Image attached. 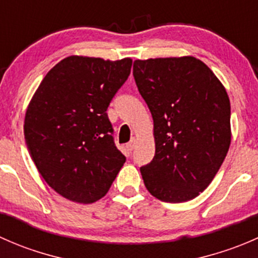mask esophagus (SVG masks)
<instances>
[{"label": "esophagus", "instance_id": "34e87169", "mask_svg": "<svg viewBox=\"0 0 258 258\" xmlns=\"http://www.w3.org/2000/svg\"><path fill=\"white\" fill-rule=\"evenodd\" d=\"M136 142H137L136 139H132L131 141H130L128 144L126 145V148H127V151H128V152H131V151L134 150L135 147H136Z\"/></svg>", "mask_w": 258, "mask_h": 258}]
</instances>
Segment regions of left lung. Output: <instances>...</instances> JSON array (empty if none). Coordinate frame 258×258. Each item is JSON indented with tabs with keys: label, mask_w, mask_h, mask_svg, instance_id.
Wrapping results in <instances>:
<instances>
[{
	"label": "left lung",
	"mask_w": 258,
	"mask_h": 258,
	"mask_svg": "<svg viewBox=\"0 0 258 258\" xmlns=\"http://www.w3.org/2000/svg\"><path fill=\"white\" fill-rule=\"evenodd\" d=\"M134 76L153 119L155 157L141 167L146 188L186 202L209 187L231 145L226 88L194 56L136 59Z\"/></svg>",
	"instance_id": "left-lung-1"
}]
</instances>
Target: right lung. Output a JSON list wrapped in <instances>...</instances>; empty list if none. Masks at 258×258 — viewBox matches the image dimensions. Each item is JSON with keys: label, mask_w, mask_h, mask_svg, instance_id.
<instances>
[{"label": "right lung", "mask_w": 258, "mask_h": 258, "mask_svg": "<svg viewBox=\"0 0 258 258\" xmlns=\"http://www.w3.org/2000/svg\"><path fill=\"white\" fill-rule=\"evenodd\" d=\"M132 59L69 56L47 72L25 114L26 145L38 172L70 201L102 199L123 166L107 107Z\"/></svg>", "instance_id": "right-lung-1"}]
</instances>
